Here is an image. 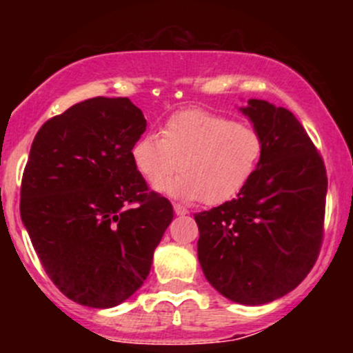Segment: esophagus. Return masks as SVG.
<instances>
[{"instance_id":"34e87169","label":"esophagus","mask_w":353,"mask_h":353,"mask_svg":"<svg viewBox=\"0 0 353 353\" xmlns=\"http://www.w3.org/2000/svg\"><path fill=\"white\" fill-rule=\"evenodd\" d=\"M174 212H176L177 216H185V214H188L189 210L185 209L184 205H181V204H174Z\"/></svg>"}]
</instances>
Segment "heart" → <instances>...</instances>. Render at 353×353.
<instances>
[{
  "mask_svg": "<svg viewBox=\"0 0 353 353\" xmlns=\"http://www.w3.org/2000/svg\"><path fill=\"white\" fill-rule=\"evenodd\" d=\"M262 132L228 116L204 109L174 112L161 136L145 132L131 148V161L148 184L157 185L182 172L161 189L184 201L222 204L249 184L264 156Z\"/></svg>",
  "mask_w": 353,
  "mask_h": 353,
  "instance_id": "obj_1",
  "label": "heart"
}]
</instances>
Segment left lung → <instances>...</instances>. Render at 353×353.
I'll return each instance as SVG.
<instances>
[{
    "mask_svg": "<svg viewBox=\"0 0 353 353\" xmlns=\"http://www.w3.org/2000/svg\"><path fill=\"white\" fill-rule=\"evenodd\" d=\"M242 112L264 136V156L236 199L194 216L197 257L224 297L262 305L294 290L317 262L327 171L289 109L250 99Z\"/></svg>",
    "mask_w": 353,
    "mask_h": 353,
    "instance_id": "left-lung-1",
    "label": "left lung"
}]
</instances>
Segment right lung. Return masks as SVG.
I'll list each match as a JSON object with an SVG mask.
<instances>
[{
    "mask_svg": "<svg viewBox=\"0 0 353 353\" xmlns=\"http://www.w3.org/2000/svg\"><path fill=\"white\" fill-rule=\"evenodd\" d=\"M144 131L128 98L98 96L48 119L31 144L23 224L48 277L81 305L109 309L131 297L174 217L131 161Z\"/></svg>",
    "mask_w": 353,
    "mask_h": 353,
    "instance_id": "right-lung-1",
    "label": "right lung"
}]
</instances>
